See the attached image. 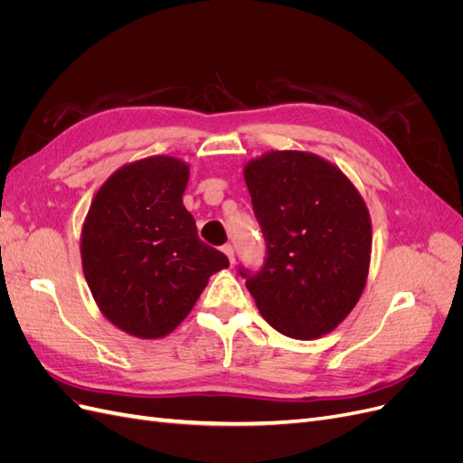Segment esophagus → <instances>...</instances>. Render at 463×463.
<instances>
[{"mask_svg": "<svg viewBox=\"0 0 463 463\" xmlns=\"http://www.w3.org/2000/svg\"><path fill=\"white\" fill-rule=\"evenodd\" d=\"M222 250L223 253H226V257L230 259V262L233 264V260H235V250H233V245H223L222 247Z\"/></svg>", "mask_w": 463, "mask_h": 463, "instance_id": "obj_1", "label": "esophagus"}]
</instances>
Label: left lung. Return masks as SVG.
Wrapping results in <instances>:
<instances>
[{"label":"left lung","mask_w":463,"mask_h":463,"mask_svg":"<svg viewBox=\"0 0 463 463\" xmlns=\"http://www.w3.org/2000/svg\"><path fill=\"white\" fill-rule=\"evenodd\" d=\"M243 175L266 259L259 272L240 266V274L260 315L289 338L332 332L367 282L373 230L365 201L338 167L311 152H266Z\"/></svg>","instance_id":"8db88e82"}]
</instances>
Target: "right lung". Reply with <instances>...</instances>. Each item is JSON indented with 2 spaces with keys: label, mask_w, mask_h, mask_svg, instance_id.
Instances as JSON below:
<instances>
[{
  "label": "right lung",
  "mask_w": 463,
  "mask_h": 463,
  "mask_svg": "<svg viewBox=\"0 0 463 463\" xmlns=\"http://www.w3.org/2000/svg\"><path fill=\"white\" fill-rule=\"evenodd\" d=\"M189 165L150 156L119 167L82 223L80 259L102 315L131 335L162 338L184 320L228 257L199 240L184 206Z\"/></svg>",
  "instance_id": "obj_1"
}]
</instances>
